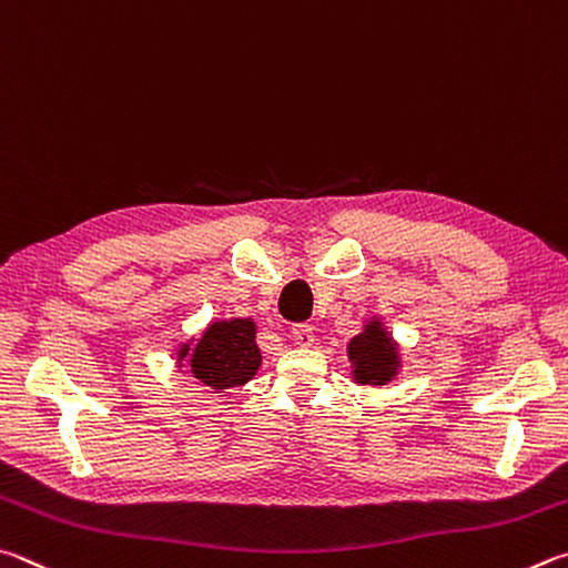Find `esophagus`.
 <instances>
[{
  "instance_id": "esophagus-1",
  "label": "esophagus",
  "mask_w": 568,
  "mask_h": 568,
  "mask_svg": "<svg viewBox=\"0 0 568 568\" xmlns=\"http://www.w3.org/2000/svg\"><path fill=\"white\" fill-rule=\"evenodd\" d=\"M292 342L296 344V346H312L314 344V326H310V324H294L292 326Z\"/></svg>"
}]
</instances>
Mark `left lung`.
<instances>
[{"label":"left lung","mask_w":568,"mask_h":568,"mask_svg":"<svg viewBox=\"0 0 568 568\" xmlns=\"http://www.w3.org/2000/svg\"><path fill=\"white\" fill-rule=\"evenodd\" d=\"M346 352H349L354 379L359 384L382 386L392 382L399 369V352L379 320L366 324L364 332L356 334L346 346Z\"/></svg>","instance_id":"8db88e82"}]
</instances>
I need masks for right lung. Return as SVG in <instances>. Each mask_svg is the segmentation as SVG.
Wrapping results in <instances>:
<instances>
[{
    "instance_id": "add662e5",
    "label": "right lung",
    "mask_w": 568,
    "mask_h": 568,
    "mask_svg": "<svg viewBox=\"0 0 568 568\" xmlns=\"http://www.w3.org/2000/svg\"><path fill=\"white\" fill-rule=\"evenodd\" d=\"M256 324L252 320L214 322L194 344L179 349V362L189 356V366L209 389H234L246 384L262 364V352L254 342Z\"/></svg>"
}]
</instances>
